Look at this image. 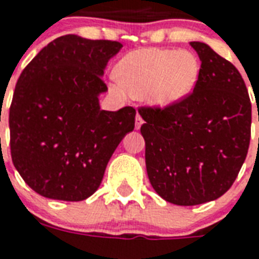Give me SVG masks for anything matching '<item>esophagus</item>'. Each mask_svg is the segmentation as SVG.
<instances>
[{"instance_id":"esophagus-1","label":"esophagus","mask_w":259,"mask_h":259,"mask_svg":"<svg viewBox=\"0 0 259 259\" xmlns=\"http://www.w3.org/2000/svg\"><path fill=\"white\" fill-rule=\"evenodd\" d=\"M142 123H144V119H142L140 114H137V117H136V129H140Z\"/></svg>"}]
</instances>
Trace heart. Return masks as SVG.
I'll list each match as a JSON object with an SVG mask.
<instances>
[{
    "label": "heart",
    "instance_id": "b5f03b06",
    "mask_svg": "<svg viewBox=\"0 0 259 259\" xmlns=\"http://www.w3.org/2000/svg\"><path fill=\"white\" fill-rule=\"evenodd\" d=\"M200 75L193 52L169 48H140L126 54L115 68V93L145 99L157 109L180 103L192 93Z\"/></svg>",
    "mask_w": 259,
    "mask_h": 259
}]
</instances>
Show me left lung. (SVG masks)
<instances>
[{
  "label": "left lung",
  "mask_w": 259,
  "mask_h": 259,
  "mask_svg": "<svg viewBox=\"0 0 259 259\" xmlns=\"http://www.w3.org/2000/svg\"><path fill=\"white\" fill-rule=\"evenodd\" d=\"M189 44L201 62L193 93L172 107L138 109L150 184L177 205L203 204L227 192L251 136V102L239 71L204 42Z\"/></svg>",
  "instance_id": "1"
}]
</instances>
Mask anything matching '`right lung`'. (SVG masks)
Wrapping results in <instances>:
<instances>
[{"label":"right lung","instance_id":"right-lung-1","mask_svg":"<svg viewBox=\"0 0 259 259\" xmlns=\"http://www.w3.org/2000/svg\"><path fill=\"white\" fill-rule=\"evenodd\" d=\"M122 44L76 34L55 38L24 68L9 110L14 168L34 192L80 201L102 183L136 110H101L103 71Z\"/></svg>","mask_w":259,"mask_h":259}]
</instances>
